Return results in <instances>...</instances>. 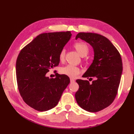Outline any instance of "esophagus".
Segmentation results:
<instances>
[{"instance_id":"esophagus-1","label":"esophagus","mask_w":134,"mask_h":134,"mask_svg":"<svg viewBox=\"0 0 134 134\" xmlns=\"http://www.w3.org/2000/svg\"><path fill=\"white\" fill-rule=\"evenodd\" d=\"M70 82H71V83H74V82H75V80H74V79L70 78Z\"/></svg>"}]
</instances>
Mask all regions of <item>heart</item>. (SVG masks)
Returning a JSON list of instances; mask_svg holds the SVG:
<instances>
[{"label":"heart","instance_id":"1","mask_svg":"<svg viewBox=\"0 0 134 134\" xmlns=\"http://www.w3.org/2000/svg\"><path fill=\"white\" fill-rule=\"evenodd\" d=\"M73 47L76 52L82 57L86 56L89 52V47L86 43L82 42H76L73 44ZM65 50L63 48L60 51L59 59L61 62H63L65 56ZM60 73L63 75H65L70 78H75L76 76L80 73V69L76 66L72 65H68L62 67L60 69Z\"/></svg>","mask_w":134,"mask_h":134}]
</instances>
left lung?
Wrapping results in <instances>:
<instances>
[{
  "instance_id": "obj_1",
  "label": "left lung",
  "mask_w": 134,
  "mask_h": 134,
  "mask_svg": "<svg viewBox=\"0 0 134 134\" xmlns=\"http://www.w3.org/2000/svg\"><path fill=\"white\" fill-rule=\"evenodd\" d=\"M80 38L94 50V60L83 77L95 78L92 84L77 79L79 90L75 94L79 106L88 112H96L109 106L117 94L122 72V62L117 48L104 36L94 33L80 32Z\"/></svg>"
}]
</instances>
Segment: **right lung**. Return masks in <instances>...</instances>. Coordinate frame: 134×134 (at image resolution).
Returning <instances> with one entry per match:
<instances>
[{"label": "right lung", "instance_id": "add662e5", "mask_svg": "<svg viewBox=\"0 0 134 134\" xmlns=\"http://www.w3.org/2000/svg\"><path fill=\"white\" fill-rule=\"evenodd\" d=\"M71 36L70 31L40 34L19 52L16 61L18 88L25 102L36 110L55 107L70 83L65 75L49 78L46 74L58 66L60 52Z\"/></svg>", "mask_w": 134, "mask_h": 134}]
</instances>
